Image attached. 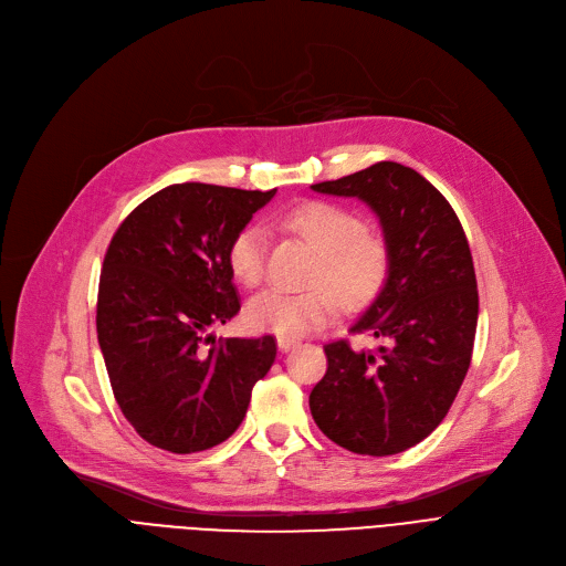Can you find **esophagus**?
Segmentation results:
<instances>
[{
  "label": "esophagus",
  "mask_w": 566,
  "mask_h": 566,
  "mask_svg": "<svg viewBox=\"0 0 566 566\" xmlns=\"http://www.w3.org/2000/svg\"><path fill=\"white\" fill-rule=\"evenodd\" d=\"M277 346H280V350H282V353H286V350H291L293 346H298V342H295V339H289V337H277Z\"/></svg>",
  "instance_id": "1"
}]
</instances>
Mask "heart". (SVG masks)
<instances>
[{
  "instance_id": "obj_1",
  "label": "heart",
  "mask_w": 566,
  "mask_h": 566,
  "mask_svg": "<svg viewBox=\"0 0 566 566\" xmlns=\"http://www.w3.org/2000/svg\"><path fill=\"white\" fill-rule=\"evenodd\" d=\"M282 222L318 248L307 289H268L250 301L248 323L280 337H305L333 321L344 301L350 307L369 303L390 273V248L376 231L363 229L350 208L333 201H303ZM268 233L259 222L238 229L227 245L231 275L256 286L265 275Z\"/></svg>"
}]
</instances>
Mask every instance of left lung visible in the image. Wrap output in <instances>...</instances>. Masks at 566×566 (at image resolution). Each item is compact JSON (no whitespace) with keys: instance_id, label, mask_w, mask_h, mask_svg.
I'll return each instance as SVG.
<instances>
[{"instance_id":"obj_1","label":"left lung","mask_w":566,"mask_h":566,"mask_svg":"<svg viewBox=\"0 0 566 566\" xmlns=\"http://www.w3.org/2000/svg\"><path fill=\"white\" fill-rule=\"evenodd\" d=\"M312 190L365 201L390 248L388 280L350 325L385 346L325 344L328 371L310 395L312 418L348 452L399 454L444 420L470 367L480 295L468 238L450 201L399 163L382 160Z\"/></svg>"}]
</instances>
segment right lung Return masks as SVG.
I'll return each mask as SVG.
<instances>
[{
    "label": "right lung",
    "mask_w": 566,
    "mask_h": 566,
    "mask_svg": "<svg viewBox=\"0 0 566 566\" xmlns=\"http://www.w3.org/2000/svg\"><path fill=\"white\" fill-rule=\"evenodd\" d=\"M275 192L176 184L142 201L112 235L98 344L118 408L160 450L192 454L224 442L275 363L271 335L218 344L206 335L241 310L227 265L231 235Z\"/></svg>",
    "instance_id": "obj_1"
}]
</instances>
